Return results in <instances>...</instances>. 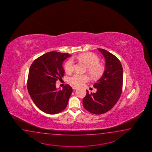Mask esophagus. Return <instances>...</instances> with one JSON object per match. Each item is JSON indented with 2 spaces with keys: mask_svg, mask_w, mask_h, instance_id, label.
I'll return each instance as SVG.
<instances>
[{
  "mask_svg": "<svg viewBox=\"0 0 152 152\" xmlns=\"http://www.w3.org/2000/svg\"><path fill=\"white\" fill-rule=\"evenodd\" d=\"M72 88H73V89H77L78 88H77V87L75 86H74L72 87Z\"/></svg>",
  "mask_w": 152,
  "mask_h": 152,
  "instance_id": "obj_1",
  "label": "esophagus"
}]
</instances>
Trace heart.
<instances>
[{
    "instance_id": "1",
    "label": "heart",
    "mask_w": 152,
    "mask_h": 152,
    "mask_svg": "<svg viewBox=\"0 0 152 152\" xmlns=\"http://www.w3.org/2000/svg\"><path fill=\"white\" fill-rule=\"evenodd\" d=\"M77 59L82 61L87 66V71L93 78H98L103 75L104 72V67L100 64L99 57L92 53H86L81 54L76 57ZM73 59L68 60L64 66L66 72L71 73L74 71L75 63ZM89 77L87 75H81L75 73L72 77H69V81L75 86H81L89 80Z\"/></svg>"
}]
</instances>
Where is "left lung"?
Segmentation results:
<instances>
[{
    "instance_id": "obj_1",
    "label": "left lung",
    "mask_w": 152,
    "mask_h": 152,
    "mask_svg": "<svg viewBox=\"0 0 152 152\" xmlns=\"http://www.w3.org/2000/svg\"><path fill=\"white\" fill-rule=\"evenodd\" d=\"M105 59V70L102 77L94 83L96 93H89L83 98L84 108L91 113L102 114L113 108L122 92L123 69L119 60L104 49L98 48Z\"/></svg>"
}]
</instances>
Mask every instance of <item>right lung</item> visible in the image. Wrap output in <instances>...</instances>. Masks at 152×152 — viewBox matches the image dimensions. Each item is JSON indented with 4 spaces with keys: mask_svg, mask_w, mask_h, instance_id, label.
Returning <instances> with one entry per match:
<instances>
[{
    "mask_svg": "<svg viewBox=\"0 0 152 152\" xmlns=\"http://www.w3.org/2000/svg\"><path fill=\"white\" fill-rule=\"evenodd\" d=\"M70 56L68 53L49 52L36 59L30 66L28 92L37 107L45 113H60L67 105L73 89L67 84L62 90H58L56 83L65 73L63 61Z\"/></svg>",
    "mask_w": 152,
    "mask_h": 152,
    "instance_id": "obj_1",
    "label": "right lung"
}]
</instances>
